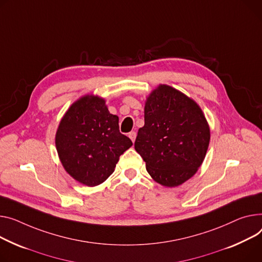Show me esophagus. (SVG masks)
Instances as JSON below:
<instances>
[{
    "mask_svg": "<svg viewBox=\"0 0 262 262\" xmlns=\"http://www.w3.org/2000/svg\"><path fill=\"white\" fill-rule=\"evenodd\" d=\"M136 136H137L136 132H130V133L128 134V137L130 138V140H132L133 142H135V140H136Z\"/></svg>",
    "mask_w": 262,
    "mask_h": 262,
    "instance_id": "34e87169",
    "label": "esophagus"
}]
</instances>
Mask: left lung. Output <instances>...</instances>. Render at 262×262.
<instances>
[{
	"label": "left lung",
	"mask_w": 262,
	"mask_h": 262,
	"mask_svg": "<svg viewBox=\"0 0 262 262\" xmlns=\"http://www.w3.org/2000/svg\"><path fill=\"white\" fill-rule=\"evenodd\" d=\"M208 143L210 128L196 102L167 85L150 94L135 149L155 181L173 187L193 177Z\"/></svg>",
	"instance_id": "1"
}]
</instances>
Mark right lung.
<instances>
[{
	"label": "right lung",
	"instance_id": "right-lung-1",
	"mask_svg": "<svg viewBox=\"0 0 262 262\" xmlns=\"http://www.w3.org/2000/svg\"><path fill=\"white\" fill-rule=\"evenodd\" d=\"M133 145L119 130V118L105 101L86 96L67 111L56 135V146L66 171L82 184L96 186L115 170L119 157Z\"/></svg>",
	"mask_w": 262,
	"mask_h": 262
}]
</instances>
